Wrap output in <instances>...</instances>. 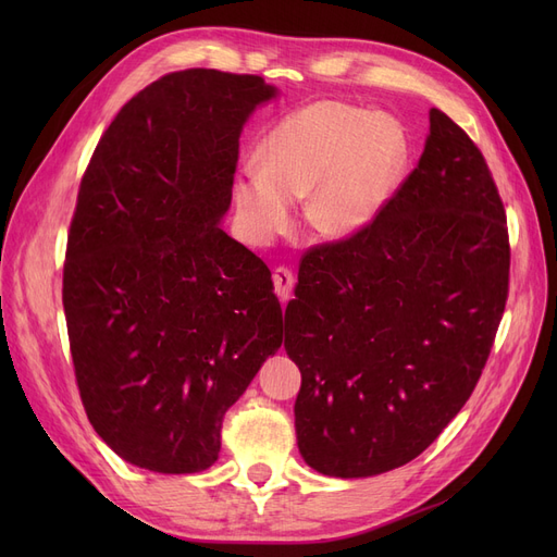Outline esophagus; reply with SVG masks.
I'll list each match as a JSON object with an SVG mask.
<instances>
[{"label": "esophagus", "mask_w": 557, "mask_h": 557, "mask_svg": "<svg viewBox=\"0 0 557 557\" xmlns=\"http://www.w3.org/2000/svg\"><path fill=\"white\" fill-rule=\"evenodd\" d=\"M294 284H296V277L294 273H290L288 269L280 267L273 271V286H275V294L280 296V300H288L290 298V290H294Z\"/></svg>", "instance_id": "esophagus-1"}]
</instances>
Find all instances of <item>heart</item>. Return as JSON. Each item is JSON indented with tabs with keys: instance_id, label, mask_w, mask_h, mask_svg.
Listing matches in <instances>:
<instances>
[{
	"instance_id": "b5f03b06",
	"label": "heart",
	"mask_w": 557,
	"mask_h": 557,
	"mask_svg": "<svg viewBox=\"0 0 557 557\" xmlns=\"http://www.w3.org/2000/svg\"><path fill=\"white\" fill-rule=\"evenodd\" d=\"M246 162L232 196L246 237L271 244L294 223L296 198L325 237H355L391 202L406 162L408 137L388 114L343 101H315L286 114Z\"/></svg>"
}]
</instances>
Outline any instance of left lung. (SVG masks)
<instances>
[{
  "label": "left lung",
  "instance_id": "left-lung-1",
  "mask_svg": "<svg viewBox=\"0 0 557 557\" xmlns=\"http://www.w3.org/2000/svg\"><path fill=\"white\" fill-rule=\"evenodd\" d=\"M418 166L355 237L305 252L284 347L298 449L336 479L418 458L470 399L508 300L506 210L479 146L431 108Z\"/></svg>",
  "mask_w": 557,
  "mask_h": 557
}]
</instances>
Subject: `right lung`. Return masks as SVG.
<instances>
[{
    "label": "right lung",
    "mask_w": 557,
    "mask_h": 557,
    "mask_svg": "<svg viewBox=\"0 0 557 557\" xmlns=\"http://www.w3.org/2000/svg\"><path fill=\"white\" fill-rule=\"evenodd\" d=\"M275 97L252 74H166L81 181L63 269L76 384L101 441L144 470L214 465L225 411L282 345L269 267L219 225L244 124Z\"/></svg>",
    "instance_id": "1"
}]
</instances>
